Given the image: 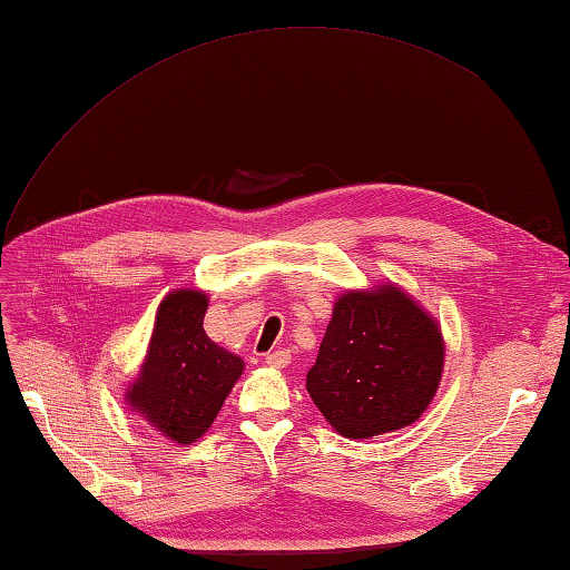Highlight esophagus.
I'll list each match as a JSON object with an SVG mask.
<instances>
[{
  "label": "esophagus",
  "mask_w": 570,
  "mask_h": 570,
  "mask_svg": "<svg viewBox=\"0 0 570 570\" xmlns=\"http://www.w3.org/2000/svg\"><path fill=\"white\" fill-rule=\"evenodd\" d=\"M264 362L269 367H276V370H282V367H286V365H292V353H288V350H274V353H269L264 357Z\"/></svg>",
  "instance_id": "34e87169"
}]
</instances>
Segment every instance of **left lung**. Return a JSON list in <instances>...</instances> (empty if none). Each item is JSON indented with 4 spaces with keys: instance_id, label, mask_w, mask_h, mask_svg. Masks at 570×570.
I'll use <instances>...</instances> for the list:
<instances>
[{
    "instance_id": "obj_1",
    "label": "left lung",
    "mask_w": 570,
    "mask_h": 570,
    "mask_svg": "<svg viewBox=\"0 0 570 570\" xmlns=\"http://www.w3.org/2000/svg\"><path fill=\"white\" fill-rule=\"evenodd\" d=\"M441 328L396 286L337 298L316 365L313 404L347 439H372L414 423L439 390Z\"/></svg>"
}]
</instances>
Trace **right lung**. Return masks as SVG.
Listing matches in <instances>:
<instances>
[{"label": "right lung", "instance_id": "right-lung-1", "mask_svg": "<svg viewBox=\"0 0 570 570\" xmlns=\"http://www.w3.org/2000/svg\"><path fill=\"white\" fill-rule=\"evenodd\" d=\"M205 311L208 298L203 292L184 288L161 301L147 360L127 392L131 409L184 445L210 429L245 367L237 355L205 335Z\"/></svg>", "mask_w": 570, "mask_h": 570}]
</instances>
